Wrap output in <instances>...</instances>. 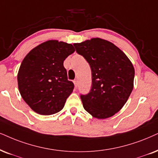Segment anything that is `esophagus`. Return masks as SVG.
<instances>
[{"instance_id":"obj_1","label":"esophagus","mask_w":158,"mask_h":158,"mask_svg":"<svg viewBox=\"0 0 158 158\" xmlns=\"http://www.w3.org/2000/svg\"><path fill=\"white\" fill-rule=\"evenodd\" d=\"M73 83H74L75 87H76V88H77V86H78V80H77V79H75V80L73 81Z\"/></svg>"}]
</instances>
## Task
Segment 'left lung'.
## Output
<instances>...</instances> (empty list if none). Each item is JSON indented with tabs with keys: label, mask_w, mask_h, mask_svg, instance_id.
<instances>
[{
	"label": "left lung",
	"mask_w": 158,
	"mask_h": 158,
	"mask_svg": "<svg viewBox=\"0 0 158 158\" xmlns=\"http://www.w3.org/2000/svg\"><path fill=\"white\" fill-rule=\"evenodd\" d=\"M73 46L92 71L90 91L80 95L84 109L95 118L111 117L123 107L133 89L132 63L114 44L99 38Z\"/></svg>",
	"instance_id": "1"
}]
</instances>
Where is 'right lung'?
Returning a JSON list of instances; mask_svg holds the SVG:
<instances>
[{
    "label": "right lung",
    "mask_w": 158,
    "mask_h": 158,
    "mask_svg": "<svg viewBox=\"0 0 158 158\" xmlns=\"http://www.w3.org/2000/svg\"><path fill=\"white\" fill-rule=\"evenodd\" d=\"M74 51L71 44L50 40L25 56L18 72V87L22 98L35 112L51 115L64 107L74 85L68 80L63 62Z\"/></svg>",
    "instance_id": "1"
}]
</instances>
